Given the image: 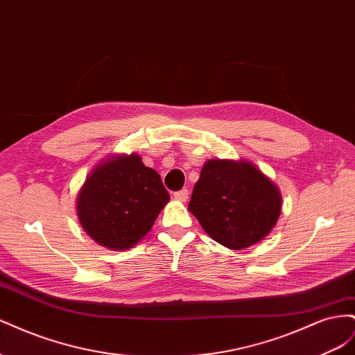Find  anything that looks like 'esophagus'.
<instances>
[{"label":"esophagus","instance_id":"obj_1","mask_svg":"<svg viewBox=\"0 0 355 355\" xmlns=\"http://www.w3.org/2000/svg\"><path fill=\"white\" fill-rule=\"evenodd\" d=\"M188 197H189V192H188V189H187V188H184V189H180V191L175 192V198H176L178 201L185 202V201L188 200Z\"/></svg>","mask_w":355,"mask_h":355}]
</instances>
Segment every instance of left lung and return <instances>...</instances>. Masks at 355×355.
<instances>
[{"label":"left lung","instance_id":"obj_1","mask_svg":"<svg viewBox=\"0 0 355 355\" xmlns=\"http://www.w3.org/2000/svg\"><path fill=\"white\" fill-rule=\"evenodd\" d=\"M188 209L214 241L241 250L275 227L282 194L249 161L210 159L201 168Z\"/></svg>","mask_w":355,"mask_h":355}]
</instances>
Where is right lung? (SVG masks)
Wrapping results in <instances>:
<instances>
[{
	"mask_svg": "<svg viewBox=\"0 0 355 355\" xmlns=\"http://www.w3.org/2000/svg\"><path fill=\"white\" fill-rule=\"evenodd\" d=\"M170 200L159 175L137 154L116 155L94 167L77 198L83 230L101 245L127 250L153 228Z\"/></svg>",
	"mask_w": 355,
	"mask_h": 355,
	"instance_id": "right-lung-1",
	"label": "right lung"
}]
</instances>
